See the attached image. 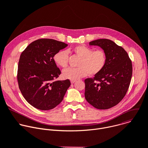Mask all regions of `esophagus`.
Masks as SVG:
<instances>
[{"instance_id": "34e87169", "label": "esophagus", "mask_w": 148, "mask_h": 148, "mask_svg": "<svg viewBox=\"0 0 148 148\" xmlns=\"http://www.w3.org/2000/svg\"><path fill=\"white\" fill-rule=\"evenodd\" d=\"M75 82H76V80H71V84H73V83H74Z\"/></svg>"}]
</instances>
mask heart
Returning a JSON list of instances; mask_svg holds the SVG:
<instances>
[{"mask_svg": "<svg viewBox=\"0 0 148 148\" xmlns=\"http://www.w3.org/2000/svg\"><path fill=\"white\" fill-rule=\"evenodd\" d=\"M73 51L78 55L79 60L78 68H69L62 71L64 78L71 80H76L86 76L87 74L94 75L100 73L104 68L106 62V54L102 49L93 51V49L79 45L73 49ZM56 63L62 68H65L68 65L69 55L66 51H60L53 57Z\"/></svg>", "mask_w": 148, "mask_h": 148, "instance_id": "b5f03b06", "label": "heart"}]
</instances>
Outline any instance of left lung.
Wrapping results in <instances>:
<instances>
[{"label": "left lung", "mask_w": 148, "mask_h": 148, "mask_svg": "<svg viewBox=\"0 0 148 148\" xmlns=\"http://www.w3.org/2000/svg\"><path fill=\"white\" fill-rule=\"evenodd\" d=\"M89 45L100 47L107 59L100 73L85 79V98L96 109H108L126 95L132 75V61L127 52L110 39H97Z\"/></svg>", "instance_id": "obj_1"}]
</instances>
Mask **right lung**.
<instances>
[{"label": "right lung", "mask_w": 148, "mask_h": 148, "mask_svg": "<svg viewBox=\"0 0 148 148\" xmlns=\"http://www.w3.org/2000/svg\"><path fill=\"white\" fill-rule=\"evenodd\" d=\"M67 44L52 39H39L31 43L20 56L18 82L23 97L41 110L54 108L63 100L71 83L56 81L61 74L53 57Z\"/></svg>", "instance_id": "1"}]
</instances>
